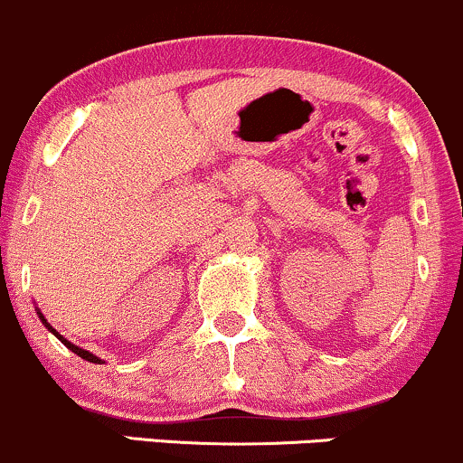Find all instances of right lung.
<instances>
[{
  "label": "right lung",
  "instance_id": "1",
  "mask_svg": "<svg viewBox=\"0 0 463 463\" xmlns=\"http://www.w3.org/2000/svg\"><path fill=\"white\" fill-rule=\"evenodd\" d=\"M39 317H41V321H43V324H45V326H48V330H52V332H54V335H56V336H59V339H61V344H65L67 347H70V350H71V352H74V354H78V356H80V358H85V361H90V363H100V358H98V356H93V354H91V352L82 350V347H78V345H74V344H70V341H67V339H63V336H61V335H59V332H56L54 328H52V326L48 324V321H45V319H43V315H41V313H39Z\"/></svg>",
  "mask_w": 463,
  "mask_h": 463
}]
</instances>
